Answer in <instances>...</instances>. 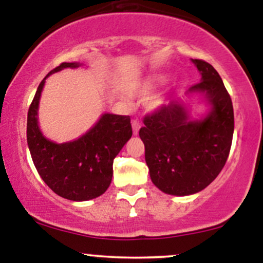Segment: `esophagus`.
<instances>
[{"label": "esophagus", "instance_id": "obj_1", "mask_svg": "<svg viewBox=\"0 0 263 263\" xmlns=\"http://www.w3.org/2000/svg\"><path fill=\"white\" fill-rule=\"evenodd\" d=\"M141 128V122L138 120H134L132 121V129H134V135H138V131Z\"/></svg>", "mask_w": 263, "mask_h": 263}]
</instances>
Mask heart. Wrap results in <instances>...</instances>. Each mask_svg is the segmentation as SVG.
<instances>
[{
  "mask_svg": "<svg viewBox=\"0 0 263 263\" xmlns=\"http://www.w3.org/2000/svg\"><path fill=\"white\" fill-rule=\"evenodd\" d=\"M156 85H157V79H155V78H152V79H146L144 81H142V83L138 84L135 91L138 96L143 98V96H147L148 93H151V91L155 89Z\"/></svg>",
  "mask_w": 263,
  "mask_h": 263,
  "instance_id": "obj_1",
  "label": "heart"
}]
</instances>
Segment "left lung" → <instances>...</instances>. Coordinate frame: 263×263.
<instances>
[{"label": "left lung", "instance_id": "left-lung-1", "mask_svg": "<svg viewBox=\"0 0 263 263\" xmlns=\"http://www.w3.org/2000/svg\"><path fill=\"white\" fill-rule=\"evenodd\" d=\"M193 63L201 80L186 93H204L210 112L203 120H190L183 102L173 100L144 116L140 129L153 184L179 197L200 192L219 176L234 135L232 101L219 73L201 59Z\"/></svg>", "mask_w": 263, "mask_h": 263}]
</instances>
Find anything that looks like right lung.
<instances>
[{
	"label": "right lung",
	"instance_id": "1",
	"mask_svg": "<svg viewBox=\"0 0 263 263\" xmlns=\"http://www.w3.org/2000/svg\"><path fill=\"white\" fill-rule=\"evenodd\" d=\"M79 63H62L39 84L27 117V142L33 163L44 183L59 197L84 201L100 197L112 179L115 157L132 136L131 119L104 114L91 129L78 140L54 143L38 127V105L44 80L64 68Z\"/></svg>",
	"mask_w": 263,
	"mask_h": 263
}]
</instances>
